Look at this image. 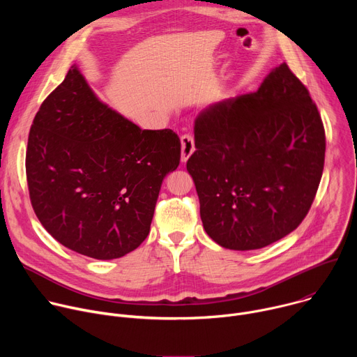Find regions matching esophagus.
Returning a JSON list of instances; mask_svg holds the SVG:
<instances>
[{
	"mask_svg": "<svg viewBox=\"0 0 357 357\" xmlns=\"http://www.w3.org/2000/svg\"><path fill=\"white\" fill-rule=\"evenodd\" d=\"M181 145H182L181 160H182V162H186L195 152V139H193V137L190 134H183L181 137Z\"/></svg>",
	"mask_w": 357,
	"mask_h": 357,
	"instance_id": "34e87169",
	"label": "esophagus"
}]
</instances>
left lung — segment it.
Here are the masks:
<instances>
[{"mask_svg": "<svg viewBox=\"0 0 357 357\" xmlns=\"http://www.w3.org/2000/svg\"><path fill=\"white\" fill-rule=\"evenodd\" d=\"M188 160L212 240L230 250L263 248L308 215L325 162V128L308 89L287 63L257 91L226 98L195 120Z\"/></svg>", "mask_w": 357, "mask_h": 357, "instance_id": "1", "label": "left lung"}]
</instances>
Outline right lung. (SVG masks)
<instances>
[{"instance_id":"add662e5","label":"right lung","mask_w":357,"mask_h":357,"mask_svg":"<svg viewBox=\"0 0 357 357\" xmlns=\"http://www.w3.org/2000/svg\"><path fill=\"white\" fill-rule=\"evenodd\" d=\"M179 161L172 130H141L100 103L72 66L31 126L29 199L65 247L97 260L120 259L146 238L162 181Z\"/></svg>"}]
</instances>
